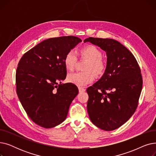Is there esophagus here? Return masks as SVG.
<instances>
[{"label": "esophagus", "mask_w": 156, "mask_h": 156, "mask_svg": "<svg viewBox=\"0 0 156 156\" xmlns=\"http://www.w3.org/2000/svg\"><path fill=\"white\" fill-rule=\"evenodd\" d=\"M78 90L80 92H84L85 91V89L83 87H78Z\"/></svg>", "instance_id": "esophagus-1"}]
</instances>
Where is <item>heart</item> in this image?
Listing matches in <instances>:
<instances>
[{
	"label": "heart",
	"mask_w": 156,
	"mask_h": 156,
	"mask_svg": "<svg viewBox=\"0 0 156 156\" xmlns=\"http://www.w3.org/2000/svg\"><path fill=\"white\" fill-rule=\"evenodd\" d=\"M81 57L88 60L86 67L87 72H75L71 73L67 76L69 83L79 87L85 86L93 82L95 80V74L100 75L105 68V64L102 60V52L100 49L94 45H88L83 47L80 50ZM77 56L73 50L69 51L66 54L64 58V64L68 70L72 71L75 68L77 62Z\"/></svg>",
	"instance_id": "b5f03b06"
}]
</instances>
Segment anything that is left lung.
Returning <instances> with one entry per match:
<instances>
[{"mask_svg":"<svg viewBox=\"0 0 156 156\" xmlns=\"http://www.w3.org/2000/svg\"><path fill=\"white\" fill-rule=\"evenodd\" d=\"M83 42L99 47L108 57L104 75L87 89L89 118L101 129H116L137 108L143 83L140 68L132 53L115 40L89 37Z\"/></svg>","mask_w":156,"mask_h":156,"instance_id":"obj_1","label":"left lung"}]
</instances>
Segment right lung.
I'll list each match as a JSON object with an SVG mask.
<instances>
[{
	"instance_id": "obj_1",
	"label": "right lung",
	"mask_w": 156,
	"mask_h": 156,
	"mask_svg": "<svg viewBox=\"0 0 156 156\" xmlns=\"http://www.w3.org/2000/svg\"><path fill=\"white\" fill-rule=\"evenodd\" d=\"M81 40L68 36L42 41L24 54L16 73V92L24 111L35 123L55 127L67 117L77 87L62 83L66 77L64 56Z\"/></svg>"
}]
</instances>
